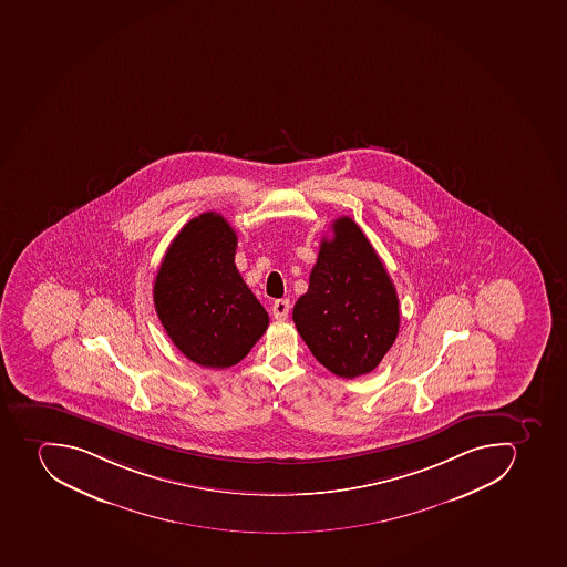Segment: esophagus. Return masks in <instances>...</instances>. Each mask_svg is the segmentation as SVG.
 Listing matches in <instances>:
<instances>
[{"label":"esophagus","mask_w":567,"mask_h":567,"mask_svg":"<svg viewBox=\"0 0 567 567\" xmlns=\"http://www.w3.org/2000/svg\"><path fill=\"white\" fill-rule=\"evenodd\" d=\"M289 310V300H277L272 303V316H275V319H286Z\"/></svg>","instance_id":"esophagus-1"}]
</instances>
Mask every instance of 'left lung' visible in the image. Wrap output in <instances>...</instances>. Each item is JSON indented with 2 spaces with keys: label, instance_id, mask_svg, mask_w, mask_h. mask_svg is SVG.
I'll return each instance as SVG.
<instances>
[{
  "label": "left lung",
  "instance_id": "8db88e82",
  "mask_svg": "<svg viewBox=\"0 0 567 567\" xmlns=\"http://www.w3.org/2000/svg\"><path fill=\"white\" fill-rule=\"evenodd\" d=\"M323 238L309 289L292 310L310 352L333 375L375 370L399 333V296L384 264L350 217Z\"/></svg>",
  "mask_w": 567,
  "mask_h": 567
}]
</instances>
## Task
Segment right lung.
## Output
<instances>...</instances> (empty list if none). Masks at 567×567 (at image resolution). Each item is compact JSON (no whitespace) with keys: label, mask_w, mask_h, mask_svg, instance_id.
I'll use <instances>...</instances> for the list:
<instances>
[{"label":"right lung","mask_w":567,"mask_h":567,"mask_svg":"<svg viewBox=\"0 0 567 567\" xmlns=\"http://www.w3.org/2000/svg\"><path fill=\"white\" fill-rule=\"evenodd\" d=\"M237 234L223 215L200 214L168 246L154 307L179 352L199 367L229 368L262 338L269 316L235 266Z\"/></svg>","instance_id":"right-lung-1"}]
</instances>
